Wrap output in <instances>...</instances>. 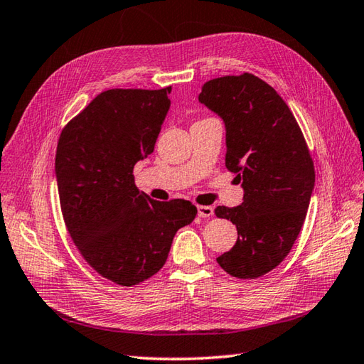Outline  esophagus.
Here are the masks:
<instances>
[{"label": "esophagus", "instance_id": "esophagus-1", "mask_svg": "<svg viewBox=\"0 0 364 364\" xmlns=\"http://www.w3.org/2000/svg\"><path fill=\"white\" fill-rule=\"evenodd\" d=\"M198 215L201 218H210L213 215V207H210V205H198Z\"/></svg>", "mask_w": 364, "mask_h": 364}]
</instances>
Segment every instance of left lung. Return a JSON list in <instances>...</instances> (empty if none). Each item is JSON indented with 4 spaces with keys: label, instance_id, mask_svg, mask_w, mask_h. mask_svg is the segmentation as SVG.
<instances>
[{
    "label": "left lung",
    "instance_id": "8db88e82",
    "mask_svg": "<svg viewBox=\"0 0 364 364\" xmlns=\"http://www.w3.org/2000/svg\"><path fill=\"white\" fill-rule=\"evenodd\" d=\"M198 99L223 119L226 168L243 188L240 205L215 209L239 234L217 262L231 277L259 278L283 262L300 234L314 190L313 159L286 102L253 73L207 81Z\"/></svg>",
    "mask_w": 364,
    "mask_h": 364
}]
</instances>
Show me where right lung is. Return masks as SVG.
Instances as JSON below:
<instances>
[{
  "label": "right lung",
  "mask_w": 364,
  "mask_h": 364,
  "mask_svg": "<svg viewBox=\"0 0 364 364\" xmlns=\"http://www.w3.org/2000/svg\"><path fill=\"white\" fill-rule=\"evenodd\" d=\"M171 86L109 89L65 125L55 171L64 223L85 261L119 286H135L165 265L176 232L196 217L185 199L154 201L133 166L154 152L171 105Z\"/></svg>",
  "instance_id": "right-lung-1"
}]
</instances>
